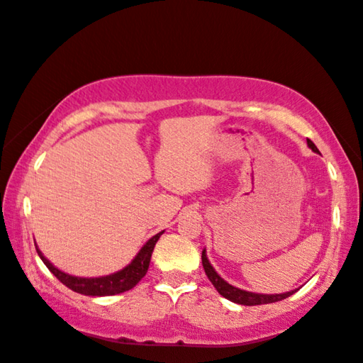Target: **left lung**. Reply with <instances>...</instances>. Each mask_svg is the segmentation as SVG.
<instances>
[{"label": "left lung", "instance_id": "8db88e82", "mask_svg": "<svg viewBox=\"0 0 363 363\" xmlns=\"http://www.w3.org/2000/svg\"><path fill=\"white\" fill-rule=\"evenodd\" d=\"M308 146H309L313 152H318L315 144H313L309 138H308ZM202 264H203V269H205L206 277H208L209 281H211L213 286L216 287V291L219 292L222 296L227 298V300L233 301V303L244 304V306L269 304V303H275V301L284 300V298L291 296V295L294 294V291H292V292H286V294H279V295H261V294H253V292L240 291V289L228 284L227 281H223L219 275H217L216 270L213 269V265L209 264V261H208V257H206V255H205V250L202 252Z\"/></svg>", "mask_w": 363, "mask_h": 363}]
</instances>
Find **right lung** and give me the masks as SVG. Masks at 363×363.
I'll return each instance as SVG.
<instances>
[{
  "instance_id": "right-lung-1",
  "label": "right lung",
  "mask_w": 363,
  "mask_h": 363,
  "mask_svg": "<svg viewBox=\"0 0 363 363\" xmlns=\"http://www.w3.org/2000/svg\"><path fill=\"white\" fill-rule=\"evenodd\" d=\"M161 235H163V231L158 233V235H155L154 238H150L146 242V245L140 250V253L135 256V259L128 264L125 269L113 273V275H107L101 278H79V277L67 275V273L55 269L54 265L42 255V252H40L37 247L35 248H37L38 256L42 257V261L45 262L46 267L50 269L52 275L57 278L62 284H65L68 289H71V291L82 295L107 296V295H116V294H123L125 291H130L132 287H135L140 283L141 278L147 273L152 252H154V247Z\"/></svg>"
}]
</instances>
